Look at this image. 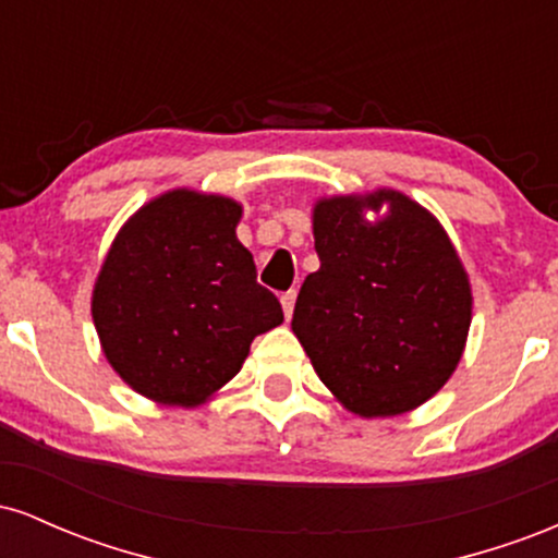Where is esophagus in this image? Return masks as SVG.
<instances>
[{"label": "esophagus", "instance_id": "obj_1", "mask_svg": "<svg viewBox=\"0 0 558 558\" xmlns=\"http://www.w3.org/2000/svg\"><path fill=\"white\" fill-rule=\"evenodd\" d=\"M280 304H283L286 319H291V315H293V304H296V291H286L283 296H280Z\"/></svg>", "mask_w": 558, "mask_h": 558}]
</instances>
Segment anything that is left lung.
I'll use <instances>...</instances> for the list:
<instances>
[{
	"label": "left lung",
	"mask_w": 558,
	"mask_h": 558,
	"mask_svg": "<svg viewBox=\"0 0 558 558\" xmlns=\"http://www.w3.org/2000/svg\"><path fill=\"white\" fill-rule=\"evenodd\" d=\"M389 215L363 220L367 208ZM319 270L301 286L291 328L319 380L360 417L425 403L457 369L472 291L440 222L399 191L319 198Z\"/></svg>",
	"instance_id": "obj_1"
}]
</instances>
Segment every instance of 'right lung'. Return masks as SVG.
Returning <instances> with one entry per match:
<instances>
[{
	"label": "right lung",
	"instance_id": "1",
	"mask_svg": "<svg viewBox=\"0 0 558 558\" xmlns=\"http://www.w3.org/2000/svg\"><path fill=\"white\" fill-rule=\"evenodd\" d=\"M239 220L233 198L175 189L112 241L92 315L107 362L146 399L198 407L239 373L259 332L283 323L235 239Z\"/></svg>",
	"mask_w": 558,
	"mask_h": 558
}]
</instances>
